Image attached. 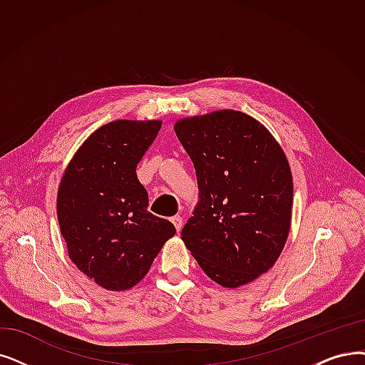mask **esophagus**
I'll list each match as a JSON object with an SVG mask.
<instances>
[{
	"label": "esophagus",
	"mask_w": 365,
	"mask_h": 365,
	"mask_svg": "<svg viewBox=\"0 0 365 365\" xmlns=\"http://www.w3.org/2000/svg\"><path fill=\"white\" fill-rule=\"evenodd\" d=\"M171 222H173V225L176 227V231L179 232V231L182 230V224H183L182 216H173V217H171Z\"/></svg>",
	"instance_id": "1"
}]
</instances>
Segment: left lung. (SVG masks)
<instances>
[{
    "label": "left lung",
    "instance_id": "8db88e82",
    "mask_svg": "<svg viewBox=\"0 0 365 365\" xmlns=\"http://www.w3.org/2000/svg\"><path fill=\"white\" fill-rule=\"evenodd\" d=\"M174 131L200 189L182 240L213 282L243 287L270 270L288 239L294 186L287 155L239 110L179 119Z\"/></svg>",
    "mask_w": 365,
    "mask_h": 365
}]
</instances>
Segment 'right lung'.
Here are the masks:
<instances>
[{
  "mask_svg": "<svg viewBox=\"0 0 365 365\" xmlns=\"http://www.w3.org/2000/svg\"><path fill=\"white\" fill-rule=\"evenodd\" d=\"M161 125L108 122L83 141L62 174L56 215L68 257L107 291L135 287L176 234L170 220L148 212V191L135 173Z\"/></svg>",
  "mask_w": 365,
  "mask_h": 365,
  "instance_id": "add662e5",
  "label": "right lung"
}]
</instances>
